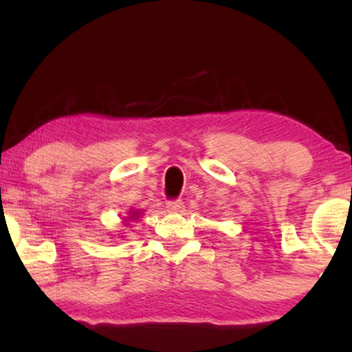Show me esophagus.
Masks as SVG:
<instances>
[{
  "label": "esophagus",
  "instance_id": "obj_1",
  "mask_svg": "<svg viewBox=\"0 0 352 352\" xmlns=\"http://www.w3.org/2000/svg\"><path fill=\"white\" fill-rule=\"evenodd\" d=\"M184 201L182 200H170V201H167V210L170 213H180V212H184Z\"/></svg>",
  "mask_w": 352,
  "mask_h": 352
}]
</instances>
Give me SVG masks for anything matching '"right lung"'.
<instances>
[{
  "label": "right lung",
  "mask_w": 352,
  "mask_h": 352,
  "mask_svg": "<svg viewBox=\"0 0 352 352\" xmlns=\"http://www.w3.org/2000/svg\"><path fill=\"white\" fill-rule=\"evenodd\" d=\"M132 215H134L132 218H137V217H139V215H137V213H132Z\"/></svg>",
  "instance_id": "add662e5"
}]
</instances>
